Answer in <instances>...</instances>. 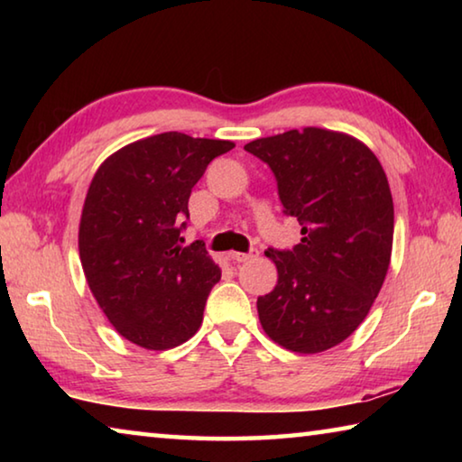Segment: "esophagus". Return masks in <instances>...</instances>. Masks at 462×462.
<instances>
[{
    "label": "esophagus",
    "mask_w": 462,
    "mask_h": 462,
    "mask_svg": "<svg viewBox=\"0 0 462 462\" xmlns=\"http://www.w3.org/2000/svg\"><path fill=\"white\" fill-rule=\"evenodd\" d=\"M256 254H259L256 250H250V253H232L230 256H232V261H236V263H246L250 259H254Z\"/></svg>",
    "instance_id": "34e87169"
}]
</instances>
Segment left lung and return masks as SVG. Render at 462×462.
Listing matches in <instances>:
<instances>
[{
    "label": "left lung",
    "mask_w": 462,
    "mask_h": 462,
    "mask_svg": "<svg viewBox=\"0 0 462 462\" xmlns=\"http://www.w3.org/2000/svg\"><path fill=\"white\" fill-rule=\"evenodd\" d=\"M245 151L267 162L283 212L301 242L269 248L279 273L256 300L263 330L293 353L314 355L346 340L369 314L393 246V199L377 156L342 132L289 130Z\"/></svg>",
    "instance_id": "left-lung-1"
}]
</instances>
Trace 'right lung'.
I'll return each mask as SVG.
<instances>
[{"mask_svg":"<svg viewBox=\"0 0 462 462\" xmlns=\"http://www.w3.org/2000/svg\"><path fill=\"white\" fill-rule=\"evenodd\" d=\"M230 140L181 132L136 140L101 162L83 203L79 256L93 297L124 338L175 348L199 330L222 271L199 240L183 246L193 185Z\"/></svg>","mask_w":462,"mask_h":462,"instance_id":"add662e5","label":"right lung"}]
</instances>
